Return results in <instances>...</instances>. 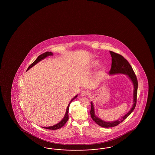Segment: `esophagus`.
<instances>
[{
  "label": "esophagus",
  "mask_w": 155,
  "mask_h": 155,
  "mask_svg": "<svg viewBox=\"0 0 155 155\" xmlns=\"http://www.w3.org/2000/svg\"><path fill=\"white\" fill-rule=\"evenodd\" d=\"M89 94V92L87 90H83L81 92V95L83 96H87Z\"/></svg>",
  "instance_id": "obj_1"
}]
</instances>
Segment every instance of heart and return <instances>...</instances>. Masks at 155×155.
Wrapping results in <instances>:
<instances>
[{"instance_id":"obj_1","label":"heart","mask_w":155,"mask_h":155,"mask_svg":"<svg viewBox=\"0 0 155 155\" xmlns=\"http://www.w3.org/2000/svg\"><path fill=\"white\" fill-rule=\"evenodd\" d=\"M99 64V62L98 61H94L92 62V64H91V66L92 67H97V66ZM104 69H101V71H99V76L100 77H102V76H103V74H104Z\"/></svg>"}]
</instances>
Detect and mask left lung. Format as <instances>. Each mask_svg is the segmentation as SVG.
Instances as JSON below:
<instances>
[{
    "instance_id": "8db88e82",
    "label": "left lung",
    "mask_w": 155,
    "mask_h": 155,
    "mask_svg": "<svg viewBox=\"0 0 155 155\" xmlns=\"http://www.w3.org/2000/svg\"><path fill=\"white\" fill-rule=\"evenodd\" d=\"M110 54L112 57V63H111V68L109 71L110 74H115L118 73H122L128 75L133 82L134 90V104L130 111L127 113L126 115L123 116L121 119L117 120L114 122H104L102 120L99 119L95 115L94 113V106L93 104L91 102V110L90 111L91 117L92 119L99 126L104 128L108 127H115L116 126L122 123L134 111L136 105V101H137V87L138 83L137 80L136 78V75L135 74V72L132 69L130 63L125 59L122 55L117 54V53L110 51Z\"/></svg>"
}]
</instances>
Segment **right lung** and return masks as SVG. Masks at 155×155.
<instances>
[{"mask_svg":"<svg viewBox=\"0 0 155 155\" xmlns=\"http://www.w3.org/2000/svg\"><path fill=\"white\" fill-rule=\"evenodd\" d=\"M52 55H53V53H52V52H45V53H42L41 54H40V55L38 57V58L36 59V60L33 62V63H32L29 66V67H28V69H27V71H28V69H29L31 68H32L33 66L35 65H36V64L39 61L42 60V59L45 58V57H47L51 56H52ZM77 97V95L75 96L71 100L70 103H69V104H68V107H67V109H66V111L65 117H64L63 118V119L61 120V122H59L58 123H57V124H56V125H54V126H53L48 127H42V128H45V129H48V130H58V129H59V128H61L62 126H64L65 125V124L66 123L67 121L68 120V119H69V115H68V113H69V108L70 104H71V103L72 102V101H73L74 99L76 98Z\"/></svg>","mask_w":155,"mask_h":155,"instance_id":"1","label":"right lung"}]
</instances>
